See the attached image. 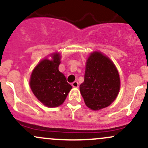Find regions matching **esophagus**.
I'll list each match as a JSON object with an SVG mask.
<instances>
[{
	"instance_id": "34e87169",
	"label": "esophagus",
	"mask_w": 148,
	"mask_h": 148,
	"mask_svg": "<svg viewBox=\"0 0 148 148\" xmlns=\"http://www.w3.org/2000/svg\"><path fill=\"white\" fill-rule=\"evenodd\" d=\"M71 85H72L73 87H76V88L78 87V86H79V84H78V82H77V81L74 82L71 84Z\"/></svg>"
}]
</instances>
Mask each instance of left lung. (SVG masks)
<instances>
[{
  "instance_id": "8db88e82",
  "label": "left lung",
  "mask_w": 148,
  "mask_h": 148,
  "mask_svg": "<svg viewBox=\"0 0 148 148\" xmlns=\"http://www.w3.org/2000/svg\"><path fill=\"white\" fill-rule=\"evenodd\" d=\"M120 87V76L112 62L99 52L92 53L79 86L86 105L93 110L108 107L117 97Z\"/></svg>"
}]
</instances>
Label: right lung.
<instances>
[{"instance_id":"obj_1","label":"right lung","mask_w":148,"mask_h":148,"mask_svg":"<svg viewBox=\"0 0 148 148\" xmlns=\"http://www.w3.org/2000/svg\"><path fill=\"white\" fill-rule=\"evenodd\" d=\"M60 56L55 53L51 61L44 59L36 66L31 74L30 86L34 95L44 105L56 107L66 98L72 86L65 76L59 71Z\"/></svg>"}]
</instances>
